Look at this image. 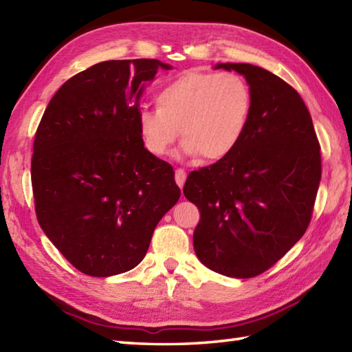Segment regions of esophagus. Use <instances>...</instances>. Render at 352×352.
<instances>
[{
  "label": "esophagus",
  "mask_w": 352,
  "mask_h": 352,
  "mask_svg": "<svg viewBox=\"0 0 352 352\" xmlns=\"http://www.w3.org/2000/svg\"><path fill=\"white\" fill-rule=\"evenodd\" d=\"M175 182L178 184V188H183L184 182H186V172L183 169H175Z\"/></svg>",
  "instance_id": "34e87169"
}]
</instances>
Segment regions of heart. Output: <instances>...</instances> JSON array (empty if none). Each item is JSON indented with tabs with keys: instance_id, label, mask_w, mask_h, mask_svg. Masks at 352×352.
Instances as JSON below:
<instances>
[{
	"instance_id": "obj_1",
	"label": "heart",
	"mask_w": 352,
	"mask_h": 352,
	"mask_svg": "<svg viewBox=\"0 0 352 352\" xmlns=\"http://www.w3.org/2000/svg\"><path fill=\"white\" fill-rule=\"evenodd\" d=\"M157 109H142L139 134L149 153L166 155L182 134L180 157L226 159L241 144L252 110L248 83L231 72L183 74L155 95ZM181 130L178 131L177 129Z\"/></svg>"
}]
</instances>
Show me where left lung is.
I'll use <instances>...</instances> for the list:
<instances>
[{
    "instance_id": "1",
    "label": "left lung",
    "mask_w": 352,
    "mask_h": 352,
    "mask_svg": "<svg viewBox=\"0 0 352 352\" xmlns=\"http://www.w3.org/2000/svg\"><path fill=\"white\" fill-rule=\"evenodd\" d=\"M236 71L252 95L241 144L212 166L193 170L183 193L201 212L193 250L201 263L231 278L267 271L307 230L320 183V148L294 87L258 66Z\"/></svg>"
}]
</instances>
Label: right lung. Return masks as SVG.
<instances>
[{"label":"right lung","mask_w":352,"mask_h":352,"mask_svg":"<svg viewBox=\"0 0 352 352\" xmlns=\"http://www.w3.org/2000/svg\"><path fill=\"white\" fill-rule=\"evenodd\" d=\"M155 58L107 60L69 78L36 131L32 184L41 228L80 272L136 267L182 190L174 169L144 146L139 101Z\"/></svg>","instance_id":"right-lung-1"}]
</instances>
